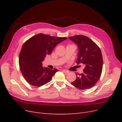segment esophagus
I'll return each instance as SVG.
<instances>
[{
    "mask_svg": "<svg viewBox=\"0 0 122 122\" xmlns=\"http://www.w3.org/2000/svg\"><path fill=\"white\" fill-rule=\"evenodd\" d=\"M62 72H63L64 73H65V74H68L69 72L68 71H67V70H62Z\"/></svg>",
    "mask_w": 122,
    "mask_h": 122,
    "instance_id": "obj_1",
    "label": "esophagus"
}]
</instances>
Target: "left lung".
Segmentation results:
<instances>
[{
    "label": "left lung",
    "instance_id": "8db88e82",
    "mask_svg": "<svg viewBox=\"0 0 122 122\" xmlns=\"http://www.w3.org/2000/svg\"><path fill=\"white\" fill-rule=\"evenodd\" d=\"M69 39L78 47L76 63L85 65L83 72L77 76L71 84L80 90L91 88L100 78L103 68V57L100 49L91 39L83 35L70 36Z\"/></svg>",
    "mask_w": 122,
    "mask_h": 122
}]
</instances>
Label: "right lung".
Masks as SVG:
<instances>
[{"instance_id": "1", "label": "right lung", "mask_w": 122, "mask_h": 122, "mask_svg": "<svg viewBox=\"0 0 122 122\" xmlns=\"http://www.w3.org/2000/svg\"><path fill=\"white\" fill-rule=\"evenodd\" d=\"M66 39L39 34L24 43L19 54V64L20 71L28 83L39 87L50 81L58 70L43 68L42 62L58 44Z\"/></svg>"}]
</instances>
